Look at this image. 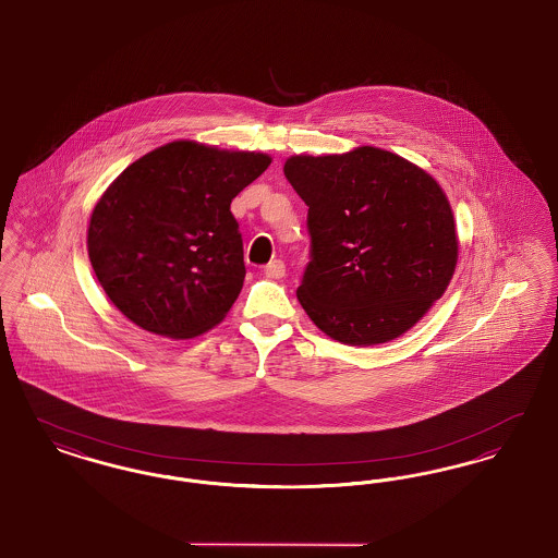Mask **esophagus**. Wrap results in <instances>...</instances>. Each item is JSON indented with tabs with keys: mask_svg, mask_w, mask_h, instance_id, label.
I'll use <instances>...</instances> for the list:
<instances>
[{
	"mask_svg": "<svg viewBox=\"0 0 558 558\" xmlns=\"http://www.w3.org/2000/svg\"><path fill=\"white\" fill-rule=\"evenodd\" d=\"M264 274H266L269 280H280V278H284V276H287V266H284V262L276 259V262L267 264L266 269H264Z\"/></svg>",
	"mask_w": 558,
	"mask_h": 558,
	"instance_id": "34e87169",
	"label": "esophagus"
}]
</instances>
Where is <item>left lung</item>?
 Here are the masks:
<instances>
[{
	"instance_id": "8db88e82",
	"label": "left lung",
	"mask_w": 558,
	"mask_h": 558,
	"mask_svg": "<svg viewBox=\"0 0 558 558\" xmlns=\"http://www.w3.org/2000/svg\"><path fill=\"white\" fill-rule=\"evenodd\" d=\"M284 175L310 207L312 262L296 299L330 339L389 343L448 289L458 234L446 192L396 153L294 155Z\"/></svg>"
}]
</instances>
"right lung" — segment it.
Segmentation results:
<instances>
[{
	"mask_svg": "<svg viewBox=\"0 0 558 558\" xmlns=\"http://www.w3.org/2000/svg\"><path fill=\"white\" fill-rule=\"evenodd\" d=\"M266 153L175 140L132 162L96 203L87 255L112 305L142 330L192 339L217 326L244 282L240 190Z\"/></svg>",
	"mask_w": 558,
	"mask_h": 558,
	"instance_id": "add662e5",
	"label": "right lung"
}]
</instances>
